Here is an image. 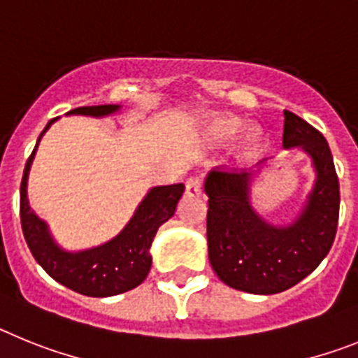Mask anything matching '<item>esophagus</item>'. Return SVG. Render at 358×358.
<instances>
[{
	"mask_svg": "<svg viewBox=\"0 0 358 358\" xmlns=\"http://www.w3.org/2000/svg\"><path fill=\"white\" fill-rule=\"evenodd\" d=\"M202 192V181L199 177H189L186 181V195L188 197H199Z\"/></svg>",
	"mask_w": 358,
	"mask_h": 358,
	"instance_id": "1",
	"label": "esophagus"
}]
</instances>
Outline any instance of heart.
I'll return each mask as SVG.
<instances>
[{"mask_svg": "<svg viewBox=\"0 0 358 358\" xmlns=\"http://www.w3.org/2000/svg\"><path fill=\"white\" fill-rule=\"evenodd\" d=\"M242 129V123L235 118H217L210 127V134L213 140L218 141H227L233 140L238 131ZM260 148V134L258 132H249L245 141H243V154L245 156H255L256 152Z\"/></svg>", "mask_w": 358, "mask_h": 358, "instance_id": "obj_1", "label": "heart"}]
</instances>
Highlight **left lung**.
Segmentation results:
<instances>
[{"label": "left lung", "instance_id": "obj_1", "mask_svg": "<svg viewBox=\"0 0 358 358\" xmlns=\"http://www.w3.org/2000/svg\"><path fill=\"white\" fill-rule=\"evenodd\" d=\"M283 147H301L317 170V181L296 222L274 227L249 204V176L217 169L208 176V256L215 274L231 289L278 294L315 271L328 255L339 222V177L324 136L283 110Z\"/></svg>", "mask_w": 358, "mask_h": 358}]
</instances>
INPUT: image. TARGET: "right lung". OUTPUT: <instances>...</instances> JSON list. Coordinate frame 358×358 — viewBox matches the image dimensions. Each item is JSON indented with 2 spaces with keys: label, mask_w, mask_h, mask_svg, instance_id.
I'll return each instance as SVG.
<instances>
[{
  "label": "right lung",
  "mask_w": 358,
  "mask_h": 358,
  "mask_svg": "<svg viewBox=\"0 0 358 358\" xmlns=\"http://www.w3.org/2000/svg\"><path fill=\"white\" fill-rule=\"evenodd\" d=\"M120 106H91L69 110V115L106 116L118 110ZM57 118L50 120L41 132L36 148L30 154L21 179L19 215L24 240L37 264L55 281L78 294L91 297H107L136 289L150 271L152 240L161 224L173 217L177 202L185 194V185L157 186L148 192L147 197L136 210L127 227L116 238L100 248L82 252H66L52 240L46 224L30 210L27 199V179L30 164L41 138Z\"/></svg>",
  "instance_id": "add662e5"
}]
</instances>
